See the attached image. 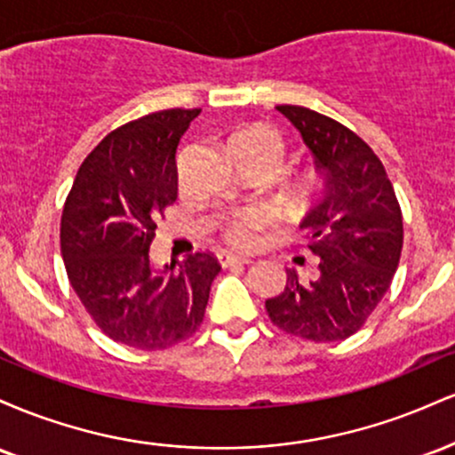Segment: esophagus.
Masks as SVG:
<instances>
[{
	"mask_svg": "<svg viewBox=\"0 0 455 455\" xmlns=\"http://www.w3.org/2000/svg\"><path fill=\"white\" fill-rule=\"evenodd\" d=\"M250 263H252V259L239 257V254H227V257H222L224 267H228V265H250Z\"/></svg>",
	"mask_w": 455,
	"mask_h": 455,
	"instance_id": "esophagus-1",
	"label": "esophagus"
}]
</instances>
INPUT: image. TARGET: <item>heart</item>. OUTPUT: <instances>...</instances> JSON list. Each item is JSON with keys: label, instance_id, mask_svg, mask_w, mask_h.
I'll use <instances>...</instances> for the list:
<instances>
[{"label": "heart", "instance_id": "obj_1", "mask_svg": "<svg viewBox=\"0 0 455 455\" xmlns=\"http://www.w3.org/2000/svg\"><path fill=\"white\" fill-rule=\"evenodd\" d=\"M228 149H242L250 151V154L259 156L260 160H265L271 169H278L282 158H284V139L280 137L275 130L265 128V126H250L235 132L231 140H228ZM269 216L263 210H243L228 220L224 235L233 245L239 248H252L257 245L260 231L267 227Z\"/></svg>", "mask_w": 455, "mask_h": 455}]
</instances>
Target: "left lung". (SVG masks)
Listing matches in <instances>:
<instances>
[{
	"instance_id": "1",
	"label": "left lung",
	"mask_w": 455,
	"mask_h": 455,
	"mask_svg": "<svg viewBox=\"0 0 455 455\" xmlns=\"http://www.w3.org/2000/svg\"><path fill=\"white\" fill-rule=\"evenodd\" d=\"M278 111L315 156L325 192L299 228L318 257L315 280L286 269V286L265 301L275 327L312 342L347 340L374 312L400 263L402 212L383 162L357 134L295 104Z\"/></svg>"
}]
</instances>
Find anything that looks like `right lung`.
<instances>
[{
    "label": "right lung",
    "mask_w": 455,
    "mask_h": 455,
    "mask_svg": "<svg viewBox=\"0 0 455 455\" xmlns=\"http://www.w3.org/2000/svg\"><path fill=\"white\" fill-rule=\"evenodd\" d=\"M198 113L169 108L113 130L81 164L61 213L72 289L108 338L140 351L190 338L220 271L210 252L180 269L154 267L149 254L156 222L177 198V145Z\"/></svg>",
    "instance_id": "obj_1"
}]
</instances>
